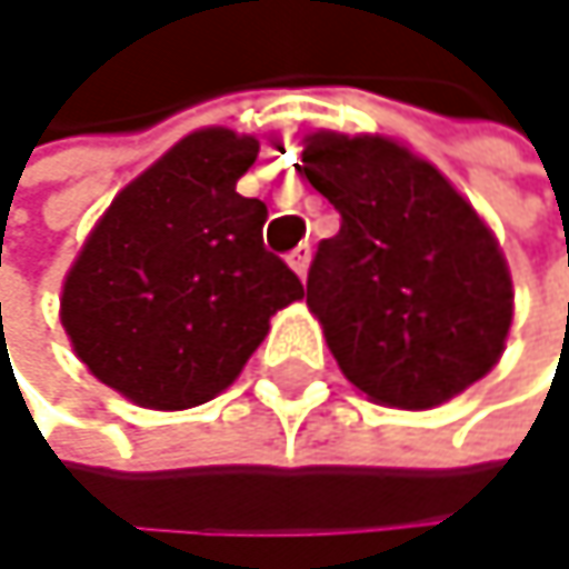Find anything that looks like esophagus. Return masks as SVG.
Masks as SVG:
<instances>
[{"label": "esophagus", "mask_w": 569, "mask_h": 569, "mask_svg": "<svg viewBox=\"0 0 569 569\" xmlns=\"http://www.w3.org/2000/svg\"><path fill=\"white\" fill-rule=\"evenodd\" d=\"M287 262L300 272V279L307 276V269H310V246H300V249H293L290 256H287Z\"/></svg>", "instance_id": "34e87169"}]
</instances>
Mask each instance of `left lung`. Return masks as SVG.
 Listing matches in <instances>:
<instances>
[{
    "mask_svg": "<svg viewBox=\"0 0 569 569\" xmlns=\"http://www.w3.org/2000/svg\"><path fill=\"white\" fill-rule=\"evenodd\" d=\"M300 171L340 212L313 256L307 307L347 381L421 411L486 378L512 323V279L449 178L391 138L333 131L303 141Z\"/></svg>",
    "mask_w": 569,
    "mask_h": 569,
    "instance_id": "8db88e82",
    "label": "left lung"
}]
</instances>
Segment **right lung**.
<instances>
[{
    "label": "right lung",
    "mask_w": 569,
    "mask_h": 569,
    "mask_svg": "<svg viewBox=\"0 0 569 569\" xmlns=\"http://www.w3.org/2000/svg\"><path fill=\"white\" fill-rule=\"evenodd\" d=\"M259 141L181 138L120 191L67 272L60 320L97 381L154 411L222 395L303 282L266 252V201L236 181Z\"/></svg>",
    "instance_id": "obj_1"
}]
</instances>
